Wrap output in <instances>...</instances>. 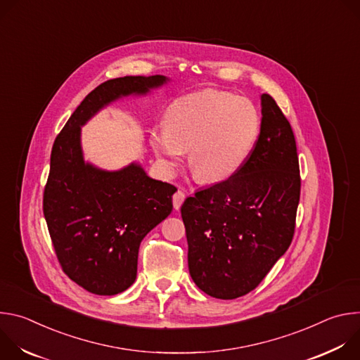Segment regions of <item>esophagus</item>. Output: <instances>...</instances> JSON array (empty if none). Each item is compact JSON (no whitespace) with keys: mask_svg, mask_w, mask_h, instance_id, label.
<instances>
[{"mask_svg":"<svg viewBox=\"0 0 360 360\" xmlns=\"http://www.w3.org/2000/svg\"><path fill=\"white\" fill-rule=\"evenodd\" d=\"M184 200H185V192L181 191V189H178V191L174 193V196H172L174 208H175V210H179L181 205L184 203Z\"/></svg>","mask_w":360,"mask_h":360,"instance_id":"obj_1","label":"esophagus"}]
</instances>
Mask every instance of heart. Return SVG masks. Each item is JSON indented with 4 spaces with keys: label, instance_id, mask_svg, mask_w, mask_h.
Returning a JSON list of instances; mask_svg holds the SVG:
<instances>
[{
    "label": "heart",
    "instance_id": "heart-1",
    "mask_svg": "<svg viewBox=\"0 0 360 360\" xmlns=\"http://www.w3.org/2000/svg\"><path fill=\"white\" fill-rule=\"evenodd\" d=\"M259 134L261 114L250 99L205 89L172 102L165 127L150 132V146L165 174L172 175L189 150L188 162L195 176L217 184L246 164Z\"/></svg>",
    "mask_w": 360,
    "mask_h": 360
}]
</instances>
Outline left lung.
I'll use <instances>...</instances> for the list:
<instances>
[{
    "instance_id": "left-lung-1",
    "label": "left lung",
    "mask_w": 360,
    "mask_h": 360,
    "mask_svg": "<svg viewBox=\"0 0 360 360\" xmlns=\"http://www.w3.org/2000/svg\"><path fill=\"white\" fill-rule=\"evenodd\" d=\"M261 105V134L246 164L186 198L181 208L191 278L218 299L253 290L295 233L300 196L295 135L269 94H262Z\"/></svg>"
}]
</instances>
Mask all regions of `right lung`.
Returning <instances> with one entry per match:
<instances>
[{
  "label": "right lung",
  "instance_id": "add662e5",
  "mask_svg": "<svg viewBox=\"0 0 360 360\" xmlns=\"http://www.w3.org/2000/svg\"><path fill=\"white\" fill-rule=\"evenodd\" d=\"M164 75L122 77L91 91L57 135L44 189V217L65 275L95 295H117L136 278L146 233L172 211L171 184L149 178L141 165L104 171L86 164L81 127L112 101L145 95Z\"/></svg>",
  "mask_w": 360,
  "mask_h": 360
}]
</instances>
